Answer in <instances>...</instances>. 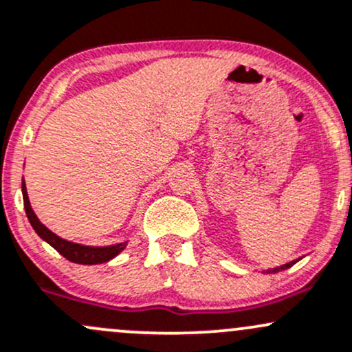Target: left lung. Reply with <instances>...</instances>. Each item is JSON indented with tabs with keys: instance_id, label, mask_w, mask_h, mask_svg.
Here are the masks:
<instances>
[{
	"instance_id": "left-lung-1",
	"label": "left lung",
	"mask_w": 352,
	"mask_h": 352,
	"mask_svg": "<svg viewBox=\"0 0 352 352\" xmlns=\"http://www.w3.org/2000/svg\"><path fill=\"white\" fill-rule=\"evenodd\" d=\"M294 264H296V261H292V262H289V264H284V265H280V267H276V269H270V270H267V272H279V270L289 269V267H291V265H294Z\"/></svg>"
}]
</instances>
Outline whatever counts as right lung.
<instances>
[{
  "instance_id": "add662e5",
  "label": "right lung",
  "mask_w": 352,
  "mask_h": 352,
  "mask_svg": "<svg viewBox=\"0 0 352 352\" xmlns=\"http://www.w3.org/2000/svg\"><path fill=\"white\" fill-rule=\"evenodd\" d=\"M21 190H23V202H25V210L26 215H28L30 223L34 229V232L40 235L43 241L48 242L56 252H60L61 256L68 261L75 262V264H103V262L110 261L115 256H118L123 249H125L126 242L123 244H117V245H108V247H88V245H80V244H73V242L65 241V239H60L56 234H53L52 230H48L43 223L38 220L36 215H34L32 206H30L28 200V194H26V185H25V179L21 182Z\"/></svg>"
}]
</instances>
